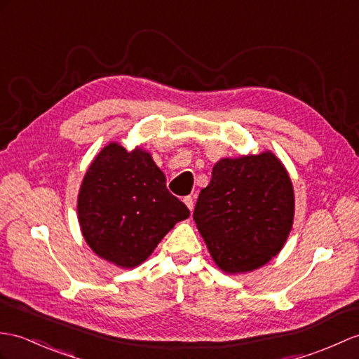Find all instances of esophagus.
<instances>
[{
    "mask_svg": "<svg viewBox=\"0 0 359 359\" xmlns=\"http://www.w3.org/2000/svg\"><path fill=\"white\" fill-rule=\"evenodd\" d=\"M183 202H185V205L189 208V211H193V208H194V198L193 197L187 196L185 198H183Z\"/></svg>",
    "mask_w": 359,
    "mask_h": 359,
    "instance_id": "1",
    "label": "esophagus"
}]
</instances>
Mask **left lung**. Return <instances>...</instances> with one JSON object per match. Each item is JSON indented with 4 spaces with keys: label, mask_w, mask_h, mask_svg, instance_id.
<instances>
[{
    "label": "left lung",
    "mask_w": 359,
    "mask_h": 359,
    "mask_svg": "<svg viewBox=\"0 0 359 359\" xmlns=\"http://www.w3.org/2000/svg\"><path fill=\"white\" fill-rule=\"evenodd\" d=\"M194 220L220 269L260 268L277 255L294 220V189L272 153L222 159L200 191Z\"/></svg>",
    "instance_id": "1"
}]
</instances>
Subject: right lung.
<instances>
[{"label": "right lung", "instance_id": "1", "mask_svg": "<svg viewBox=\"0 0 359 359\" xmlns=\"http://www.w3.org/2000/svg\"><path fill=\"white\" fill-rule=\"evenodd\" d=\"M78 214L82 234L99 257L133 268L151 255L174 224L189 217V210L166 188L151 156L110 144L82 180Z\"/></svg>", "mask_w": 359, "mask_h": 359}]
</instances>
